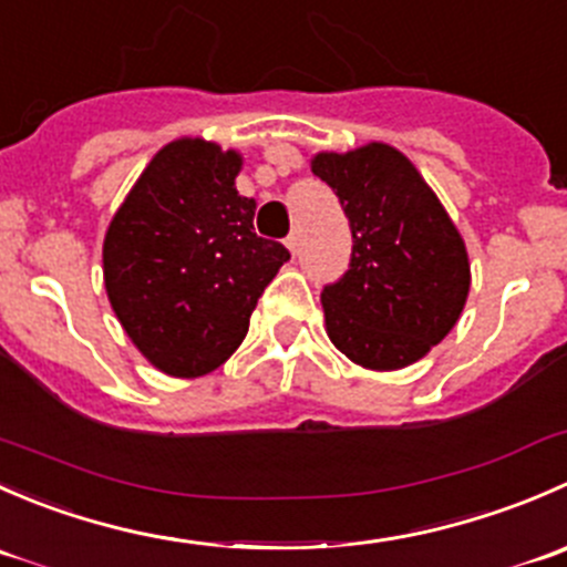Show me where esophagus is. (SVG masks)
<instances>
[{
	"label": "esophagus",
	"instance_id": "obj_1",
	"mask_svg": "<svg viewBox=\"0 0 567 567\" xmlns=\"http://www.w3.org/2000/svg\"><path fill=\"white\" fill-rule=\"evenodd\" d=\"M285 247L290 249V255H296V251H299V230H293L288 238H285Z\"/></svg>",
	"mask_w": 567,
	"mask_h": 567
}]
</instances>
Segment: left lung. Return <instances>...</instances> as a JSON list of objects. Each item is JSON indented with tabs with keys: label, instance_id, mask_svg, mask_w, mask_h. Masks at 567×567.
<instances>
[{
	"label": "left lung",
	"instance_id": "obj_1",
	"mask_svg": "<svg viewBox=\"0 0 567 567\" xmlns=\"http://www.w3.org/2000/svg\"><path fill=\"white\" fill-rule=\"evenodd\" d=\"M351 225V262L320 301L331 342L351 362L398 370L450 334L468 296L463 238L414 164L381 142L318 153Z\"/></svg>",
	"mask_w": 567,
	"mask_h": 567
}]
</instances>
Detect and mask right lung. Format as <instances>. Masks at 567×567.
<instances>
[{
  "label": "right lung",
  "instance_id": "right-lung-1",
  "mask_svg": "<svg viewBox=\"0 0 567 567\" xmlns=\"http://www.w3.org/2000/svg\"><path fill=\"white\" fill-rule=\"evenodd\" d=\"M241 156L177 140L153 156L104 241L114 316L162 373L197 379L230 359L290 251L255 233Z\"/></svg>",
  "mask_w": 567,
  "mask_h": 567
}]
</instances>
